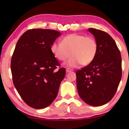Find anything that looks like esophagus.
Segmentation results:
<instances>
[{
    "instance_id": "34e87169",
    "label": "esophagus",
    "mask_w": 129,
    "mask_h": 129,
    "mask_svg": "<svg viewBox=\"0 0 129 129\" xmlns=\"http://www.w3.org/2000/svg\"><path fill=\"white\" fill-rule=\"evenodd\" d=\"M66 71H67V73L71 72L72 71V69H71V68H66Z\"/></svg>"
}]
</instances>
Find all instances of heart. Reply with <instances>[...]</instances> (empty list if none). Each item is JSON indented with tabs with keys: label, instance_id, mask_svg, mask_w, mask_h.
Masks as SVG:
<instances>
[{
	"label": "heart",
	"instance_id": "heart-1",
	"mask_svg": "<svg viewBox=\"0 0 129 129\" xmlns=\"http://www.w3.org/2000/svg\"><path fill=\"white\" fill-rule=\"evenodd\" d=\"M99 45L92 36L72 34L63 38L61 43H53L51 51L56 58L64 61L69 67H76L80 64L87 65L93 61L97 55Z\"/></svg>",
	"mask_w": 129,
	"mask_h": 129
}]
</instances>
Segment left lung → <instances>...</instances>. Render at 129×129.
<instances>
[{
  "mask_svg": "<svg viewBox=\"0 0 129 129\" xmlns=\"http://www.w3.org/2000/svg\"><path fill=\"white\" fill-rule=\"evenodd\" d=\"M99 45L90 64L76 72L78 94L91 106H101L114 97L122 77L121 53L112 37L103 30L89 28Z\"/></svg>",
  "mask_w": 129,
  "mask_h": 129,
  "instance_id": "left-lung-1",
  "label": "left lung"
}]
</instances>
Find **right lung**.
Wrapping results in <instances>:
<instances>
[{"label":"right lung","mask_w":129,"mask_h":129,"mask_svg":"<svg viewBox=\"0 0 129 129\" xmlns=\"http://www.w3.org/2000/svg\"><path fill=\"white\" fill-rule=\"evenodd\" d=\"M60 35L54 30L31 29L16 43L11 62L13 83L21 99L32 108L50 105L65 77L64 68L55 70L60 64L51 49Z\"/></svg>","instance_id":"obj_1"}]
</instances>
